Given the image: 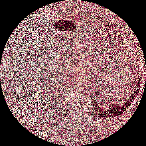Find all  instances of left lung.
<instances>
[{
    "instance_id": "1",
    "label": "left lung",
    "mask_w": 146,
    "mask_h": 146,
    "mask_svg": "<svg viewBox=\"0 0 146 146\" xmlns=\"http://www.w3.org/2000/svg\"><path fill=\"white\" fill-rule=\"evenodd\" d=\"M135 92H134V94H133L132 95H131V96H130L129 98H128V100H127L126 102H124V104H123V106H118V105H117V104H113L112 106H111L109 107V109H108L106 111H103L102 109H100V107H98V106H97V104L96 103V102L95 101H93V104H94V105L95 106L94 107H96L95 108V109H97V110L101 111H104L106 114H109V115H112V113H115V114L116 113H118L120 114V113H121L122 112H124L125 110L126 109H127L128 106H130V104H131V103H132L133 101H134V100L135 99V98L136 97V95H137V89H135ZM119 113V114L117 113V112ZM114 116H115V115H113Z\"/></svg>"
}]
</instances>
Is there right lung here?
Here are the masks:
<instances>
[{
  "label": "right lung",
  "mask_w": 146,
  "mask_h": 146,
  "mask_svg": "<svg viewBox=\"0 0 146 146\" xmlns=\"http://www.w3.org/2000/svg\"><path fill=\"white\" fill-rule=\"evenodd\" d=\"M67 113H68V112H66V113H65L64 114V117H63V118H64V117H65L66 116V115L67 114ZM57 123V122H56L55 123Z\"/></svg>",
  "instance_id": "obj_1"
}]
</instances>
